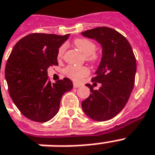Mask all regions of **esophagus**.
<instances>
[{
    "mask_svg": "<svg viewBox=\"0 0 155 155\" xmlns=\"http://www.w3.org/2000/svg\"><path fill=\"white\" fill-rule=\"evenodd\" d=\"M80 84H77V83H74L73 84V86H74V87H75V88H77V87H80Z\"/></svg>",
    "mask_w": 155,
    "mask_h": 155,
    "instance_id": "obj_1",
    "label": "esophagus"
}]
</instances>
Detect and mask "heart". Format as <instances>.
<instances>
[{"mask_svg": "<svg viewBox=\"0 0 155 155\" xmlns=\"http://www.w3.org/2000/svg\"><path fill=\"white\" fill-rule=\"evenodd\" d=\"M74 44L85 56H87V60L89 62L95 63L99 59V55L95 53L96 45L93 42L85 38H77L75 40ZM65 51L66 45H63L59 47L58 51V58H63ZM64 73L71 80L79 81L89 73V70L85 67L70 65L65 68Z\"/></svg>", "mask_w": 155, "mask_h": 155, "instance_id": "heart-1", "label": "heart"}]
</instances>
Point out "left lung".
I'll return each mask as SVG.
<instances>
[{
  "mask_svg": "<svg viewBox=\"0 0 155 155\" xmlns=\"http://www.w3.org/2000/svg\"><path fill=\"white\" fill-rule=\"evenodd\" d=\"M81 35L96 40L102 48L101 63L92 80L101 83V87L94 90L92 85L86 84L91 94L82 101L83 111L97 121L110 120L122 110L134 88L135 56L128 40L112 28H94Z\"/></svg>",
  "mask_w": 155,
  "mask_h": 155,
  "instance_id": "obj_1",
  "label": "left lung"
}]
</instances>
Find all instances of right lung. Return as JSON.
Here are the masks:
<instances>
[{
  "mask_svg": "<svg viewBox=\"0 0 155 155\" xmlns=\"http://www.w3.org/2000/svg\"><path fill=\"white\" fill-rule=\"evenodd\" d=\"M69 35L31 34L13 47L5 66V75L13 103L25 117L46 122L59 109L61 98L72 89L68 78L51 84L47 70L57 66L58 48Z\"/></svg>",
  "mask_w": 155,
  "mask_h": 155,
  "instance_id": "add662e5",
  "label": "right lung"
}]
</instances>
